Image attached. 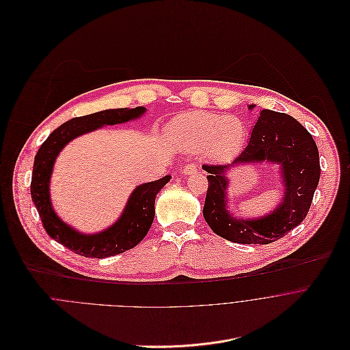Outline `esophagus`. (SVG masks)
<instances>
[{"label":"esophagus","instance_id":"obj_1","mask_svg":"<svg viewBox=\"0 0 350 350\" xmlns=\"http://www.w3.org/2000/svg\"><path fill=\"white\" fill-rule=\"evenodd\" d=\"M198 170H197V165L196 164H186L183 168H182V174L185 175H191V174H196Z\"/></svg>","mask_w":350,"mask_h":350}]
</instances>
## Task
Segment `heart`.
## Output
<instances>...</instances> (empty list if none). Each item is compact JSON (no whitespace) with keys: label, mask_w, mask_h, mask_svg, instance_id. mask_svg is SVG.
<instances>
[{"label":"heart","mask_w":350,"mask_h":350,"mask_svg":"<svg viewBox=\"0 0 350 350\" xmlns=\"http://www.w3.org/2000/svg\"><path fill=\"white\" fill-rule=\"evenodd\" d=\"M172 141L189 152H205L214 160L233 157L245 141V126L234 117L193 111L176 117L168 126Z\"/></svg>","instance_id":"b5f03b06"}]
</instances>
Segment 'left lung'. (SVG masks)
I'll return each instance as SVG.
<instances>
[{"label":"left lung","instance_id":"8db88e82","mask_svg":"<svg viewBox=\"0 0 350 350\" xmlns=\"http://www.w3.org/2000/svg\"><path fill=\"white\" fill-rule=\"evenodd\" d=\"M255 105H250L252 110ZM270 162L281 168L285 194L267 215L252 220L236 219L227 208L226 172L236 165ZM208 172V190L202 215L218 236L239 244H269L284 237L308 215L320 179L316 142L294 117L262 110L244 150L229 165H202Z\"/></svg>","mask_w":350,"mask_h":350}]
</instances>
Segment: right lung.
I'll return each mask as SVG.
<instances>
[{"label": "right lung", "mask_w": 350, "mask_h": 350, "mask_svg": "<svg viewBox=\"0 0 350 350\" xmlns=\"http://www.w3.org/2000/svg\"><path fill=\"white\" fill-rule=\"evenodd\" d=\"M145 111V107L137 106L135 109H109L72 118L56 128L38 149L31 174V200L49 237L70 251L88 258L114 256L133 248L148 234L154 219L156 197L170 182V175L135 187L117 222L95 234L80 233L64 224L52 208L49 194L53 164L68 142L100 126L122 124L139 118Z\"/></svg>", "instance_id": "1"}]
</instances>
